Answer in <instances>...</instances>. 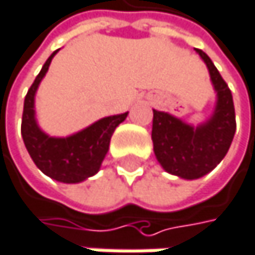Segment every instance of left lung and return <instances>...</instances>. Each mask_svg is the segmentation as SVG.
I'll list each match as a JSON object with an SVG mask.
<instances>
[{"instance_id":"8db88e82","label":"left lung","mask_w":255,"mask_h":255,"mask_svg":"<svg viewBox=\"0 0 255 255\" xmlns=\"http://www.w3.org/2000/svg\"><path fill=\"white\" fill-rule=\"evenodd\" d=\"M196 52L205 61L217 92L212 116L197 127L158 110H154L152 119L155 157L167 173L182 179H199L214 170L226 157L236 131L232 91L211 58L200 49Z\"/></svg>"}]
</instances>
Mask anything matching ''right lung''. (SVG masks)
Returning a JSON list of instances; mask_svg holds the SVG:
<instances>
[{"mask_svg": "<svg viewBox=\"0 0 255 255\" xmlns=\"http://www.w3.org/2000/svg\"><path fill=\"white\" fill-rule=\"evenodd\" d=\"M56 52L58 50L47 58L41 71L28 89L22 115V137L28 154L44 175L58 182L77 184L94 176L100 170L109 151L110 137L128 112L98 119L68 137H50L46 134L37 124L34 100L38 85L47 73Z\"/></svg>", "mask_w": 255, "mask_h": 255, "instance_id": "obj_1", "label": "right lung"}]
</instances>
